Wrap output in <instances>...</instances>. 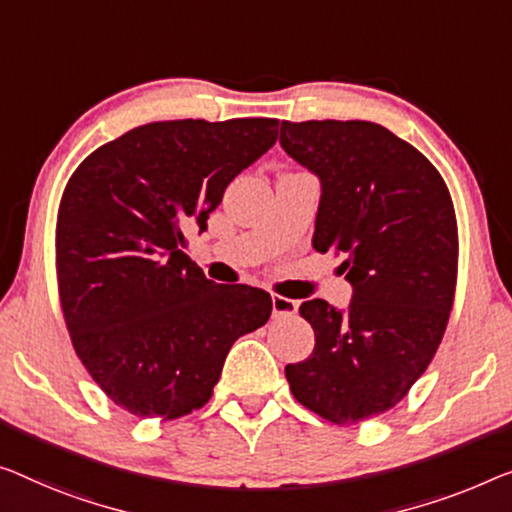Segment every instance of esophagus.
I'll return each instance as SVG.
<instances>
[{
    "label": "esophagus",
    "instance_id": "34e87169",
    "mask_svg": "<svg viewBox=\"0 0 512 512\" xmlns=\"http://www.w3.org/2000/svg\"><path fill=\"white\" fill-rule=\"evenodd\" d=\"M271 308H273V317L282 319V317H294L299 312V301L287 299V296H271Z\"/></svg>",
    "mask_w": 512,
    "mask_h": 512
}]
</instances>
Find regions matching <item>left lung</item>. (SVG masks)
I'll use <instances>...</instances> for the list:
<instances>
[{
	"label": "left lung",
	"mask_w": 512,
	"mask_h": 512,
	"mask_svg": "<svg viewBox=\"0 0 512 512\" xmlns=\"http://www.w3.org/2000/svg\"><path fill=\"white\" fill-rule=\"evenodd\" d=\"M280 147L322 186L312 248L342 257L345 310L301 303L315 349L294 398L335 425L395 407L444 338L457 276L451 195L430 160L372 121H282Z\"/></svg>",
	"instance_id": "left-lung-1"
}]
</instances>
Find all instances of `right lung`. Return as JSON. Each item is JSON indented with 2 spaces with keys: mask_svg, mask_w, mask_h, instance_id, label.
<instances>
[{
  "mask_svg": "<svg viewBox=\"0 0 512 512\" xmlns=\"http://www.w3.org/2000/svg\"><path fill=\"white\" fill-rule=\"evenodd\" d=\"M278 119L137 126L82 160L57 218L61 310L82 365L140 418L207 404L236 338L271 296L218 285L183 253L230 181L278 140Z\"/></svg>",
  "mask_w": 512,
  "mask_h": 512,
  "instance_id": "obj_1",
  "label": "right lung"
}]
</instances>
